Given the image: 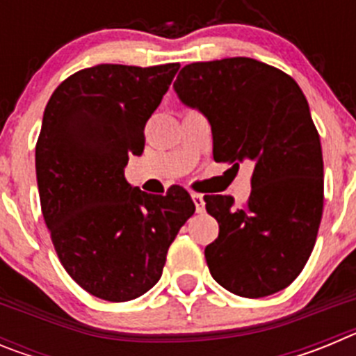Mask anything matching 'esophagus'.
Segmentation results:
<instances>
[{
    "label": "esophagus",
    "mask_w": 356,
    "mask_h": 356,
    "mask_svg": "<svg viewBox=\"0 0 356 356\" xmlns=\"http://www.w3.org/2000/svg\"><path fill=\"white\" fill-rule=\"evenodd\" d=\"M193 196V201H194V205H196V212L201 213L203 210H205V200H203V196L197 193H193L191 194Z\"/></svg>",
    "instance_id": "34e87169"
}]
</instances>
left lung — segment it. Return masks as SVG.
<instances>
[{"mask_svg":"<svg viewBox=\"0 0 356 356\" xmlns=\"http://www.w3.org/2000/svg\"><path fill=\"white\" fill-rule=\"evenodd\" d=\"M184 105L212 128L213 160L253 163L246 207L205 196L219 235L205 248L210 275L242 298L275 294L298 278L323 216V151L300 85L264 62L234 56L185 65Z\"/></svg>","mask_w":356,"mask_h":356,"instance_id":"left-lung-1","label":"left lung"}]
</instances>
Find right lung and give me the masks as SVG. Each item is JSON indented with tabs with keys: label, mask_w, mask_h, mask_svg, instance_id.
I'll return each instance as SVG.
<instances>
[{
	"label": "right lung",
	"mask_w": 356,
	"mask_h": 356,
	"mask_svg": "<svg viewBox=\"0 0 356 356\" xmlns=\"http://www.w3.org/2000/svg\"><path fill=\"white\" fill-rule=\"evenodd\" d=\"M178 64H99L62 81L35 147L40 207L62 266L99 300L130 301L162 276L171 242L196 207L180 185L165 196L124 178L144 127Z\"/></svg>",
	"instance_id": "add662e5"
}]
</instances>
